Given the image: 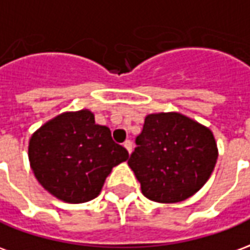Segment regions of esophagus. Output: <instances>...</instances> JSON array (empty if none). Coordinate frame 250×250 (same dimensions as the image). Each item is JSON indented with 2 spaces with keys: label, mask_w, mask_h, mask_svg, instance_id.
Listing matches in <instances>:
<instances>
[{
  "label": "esophagus",
  "mask_w": 250,
  "mask_h": 250,
  "mask_svg": "<svg viewBox=\"0 0 250 250\" xmlns=\"http://www.w3.org/2000/svg\"><path fill=\"white\" fill-rule=\"evenodd\" d=\"M124 147H125V149H126L127 153H129V154H130V153H132L133 145H132V143H130V141H125V143H124Z\"/></svg>",
  "instance_id": "34e87169"
}]
</instances>
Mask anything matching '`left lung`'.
<instances>
[{
  "instance_id": "left-lung-1",
  "label": "left lung",
  "mask_w": 250,
  "mask_h": 250,
  "mask_svg": "<svg viewBox=\"0 0 250 250\" xmlns=\"http://www.w3.org/2000/svg\"><path fill=\"white\" fill-rule=\"evenodd\" d=\"M136 144L127 165L144 196L160 204L192 197L207 184L217 163L212 130L178 112L147 114Z\"/></svg>"
}]
</instances>
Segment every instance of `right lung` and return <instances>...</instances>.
I'll return each instance as SVG.
<instances>
[{"label": "right lung", "mask_w": 250, "mask_h": 250, "mask_svg": "<svg viewBox=\"0 0 250 250\" xmlns=\"http://www.w3.org/2000/svg\"><path fill=\"white\" fill-rule=\"evenodd\" d=\"M28 156L38 183L67 204L97 197L113 167L129 157L89 109L63 112L38 127L29 140Z\"/></svg>", "instance_id": "obj_1"}]
</instances>
